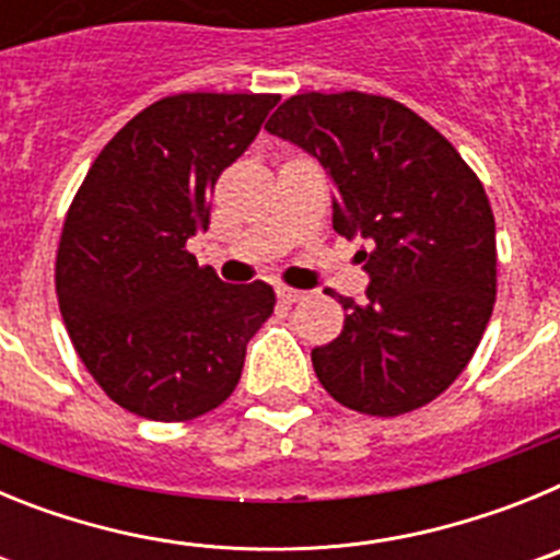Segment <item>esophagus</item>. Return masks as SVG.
<instances>
[{
    "mask_svg": "<svg viewBox=\"0 0 560 560\" xmlns=\"http://www.w3.org/2000/svg\"><path fill=\"white\" fill-rule=\"evenodd\" d=\"M277 300H280L283 305L303 303L305 291H296V289H289V285H283V289H277Z\"/></svg>",
    "mask_w": 560,
    "mask_h": 560,
    "instance_id": "obj_1",
    "label": "esophagus"
}]
</instances>
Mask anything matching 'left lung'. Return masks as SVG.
<instances>
[{
	"label": "left lung",
	"instance_id": "left-lung-1",
	"mask_svg": "<svg viewBox=\"0 0 560 560\" xmlns=\"http://www.w3.org/2000/svg\"><path fill=\"white\" fill-rule=\"evenodd\" d=\"M323 162L334 230L370 237L359 252L368 305L339 296L345 328L311 350L341 407L395 418L446 393L471 361L497 300V224L471 165L393 97L303 92L266 122Z\"/></svg>",
	"mask_w": 560,
	"mask_h": 560
}]
</instances>
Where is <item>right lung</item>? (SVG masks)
Listing matches in <instances>:
<instances>
[{
    "label": "right lung",
    "instance_id": "obj_1",
    "mask_svg": "<svg viewBox=\"0 0 560 560\" xmlns=\"http://www.w3.org/2000/svg\"><path fill=\"white\" fill-rule=\"evenodd\" d=\"M277 101L162 97L106 142L69 205L56 255L63 325L97 387L140 418L185 423L221 407L275 314L271 285L221 283L187 241Z\"/></svg>",
    "mask_w": 560,
    "mask_h": 560
}]
</instances>
